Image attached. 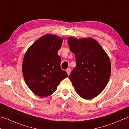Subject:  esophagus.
<instances>
[{"label":"esophagus","mask_w":129,"mask_h":129,"mask_svg":"<svg viewBox=\"0 0 129 129\" xmlns=\"http://www.w3.org/2000/svg\"><path fill=\"white\" fill-rule=\"evenodd\" d=\"M66 71L68 73V74L69 75L70 74V72H71V69H70V68H68V69L66 70Z\"/></svg>","instance_id":"esophagus-1"}]
</instances>
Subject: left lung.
I'll return each mask as SVG.
<instances>
[{
    "label": "left lung",
    "instance_id": "1",
    "mask_svg": "<svg viewBox=\"0 0 129 129\" xmlns=\"http://www.w3.org/2000/svg\"><path fill=\"white\" fill-rule=\"evenodd\" d=\"M68 43L77 64L69 79L77 94L84 99H92L103 91L109 80L111 69L109 57L92 38L69 37Z\"/></svg>",
    "mask_w": 129,
    "mask_h": 129
}]
</instances>
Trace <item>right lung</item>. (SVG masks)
<instances>
[{
    "instance_id": "1",
    "label": "right lung",
    "mask_w": 129,
    "mask_h": 129,
    "mask_svg": "<svg viewBox=\"0 0 129 129\" xmlns=\"http://www.w3.org/2000/svg\"><path fill=\"white\" fill-rule=\"evenodd\" d=\"M62 42L59 36L45 35L35 41L24 55L22 64L24 79L38 96L51 95L60 82L68 77L60 67L61 58L57 55Z\"/></svg>"
}]
</instances>
